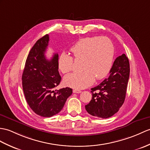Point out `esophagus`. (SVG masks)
<instances>
[{
  "instance_id": "obj_1",
  "label": "esophagus",
  "mask_w": 150,
  "mask_h": 150,
  "mask_svg": "<svg viewBox=\"0 0 150 150\" xmlns=\"http://www.w3.org/2000/svg\"><path fill=\"white\" fill-rule=\"evenodd\" d=\"M73 92H74V93H81L82 91H80V90H78V89H74L73 90Z\"/></svg>"
}]
</instances>
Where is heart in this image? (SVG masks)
I'll return each mask as SVG.
<instances>
[{
	"instance_id": "obj_1",
	"label": "heart",
	"mask_w": 150,
	"mask_h": 150,
	"mask_svg": "<svg viewBox=\"0 0 150 150\" xmlns=\"http://www.w3.org/2000/svg\"><path fill=\"white\" fill-rule=\"evenodd\" d=\"M70 51L75 60H82V70L64 76L66 86L75 89H83L91 86L96 79H103L111 68L114 55L112 41L107 37H86L78 41ZM59 68L63 74L74 68V58L62 54L59 59Z\"/></svg>"
}]
</instances>
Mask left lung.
<instances>
[{"label":"left lung","instance_id":"left-lung-1","mask_svg":"<svg viewBox=\"0 0 150 150\" xmlns=\"http://www.w3.org/2000/svg\"><path fill=\"white\" fill-rule=\"evenodd\" d=\"M109 76L91 89L92 100L85 106L93 116L108 118L116 114L124 103L130 75V64L125 54L114 61Z\"/></svg>","mask_w":150,"mask_h":150}]
</instances>
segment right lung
I'll return each mask as SVG.
<instances>
[{"instance_id": "obj_1", "label": "right lung", "mask_w": 150, "mask_h": 150, "mask_svg": "<svg viewBox=\"0 0 150 150\" xmlns=\"http://www.w3.org/2000/svg\"><path fill=\"white\" fill-rule=\"evenodd\" d=\"M49 41L48 34L38 40L29 52L22 74L23 91L28 105L36 114L49 117L58 114L72 94L69 88L54 90L61 81L59 56H45Z\"/></svg>"}]
</instances>
